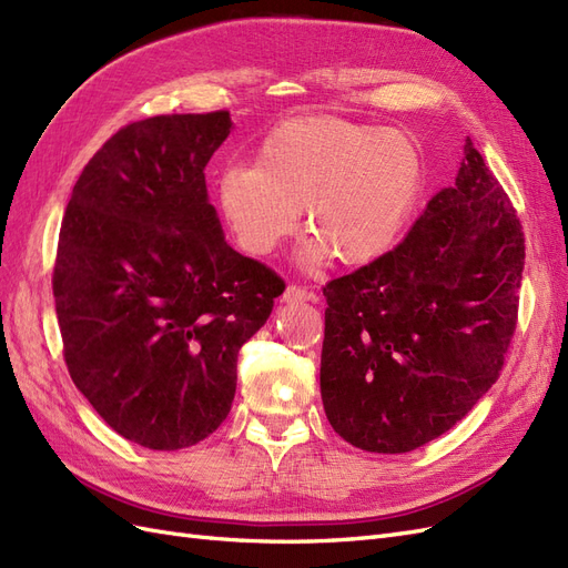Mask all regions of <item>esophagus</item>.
Instances as JSON below:
<instances>
[{
	"label": "esophagus",
	"instance_id": "34e87169",
	"mask_svg": "<svg viewBox=\"0 0 568 568\" xmlns=\"http://www.w3.org/2000/svg\"><path fill=\"white\" fill-rule=\"evenodd\" d=\"M284 303H317L320 296L315 294V291H307L303 286H296V284H288L284 296H282Z\"/></svg>",
	"mask_w": 568,
	"mask_h": 568
}]
</instances>
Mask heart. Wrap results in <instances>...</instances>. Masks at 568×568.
Returning <instances> with one entry per match:
<instances>
[{
  "mask_svg": "<svg viewBox=\"0 0 568 568\" xmlns=\"http://www.w3.org/2000/svg\"><path fill=\"white\" fill-rule=\"evenodd\" d=\"M422 189L417 144L398 130L305 115L284 120L255 149V165H230L215 182L222 220L246 253L267 255L298 225L311 263L379 261L398 239Z\"/></svg>",
  "mask_w": 568,
  "mask_h": 568,
  "instance_id": "obj_1",
  "label": "heart"
}]
</instances>
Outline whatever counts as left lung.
Masks as SVG:
<instances>
[{"label":"left lung","mask_w":568,"mask_h":568,"mask_svg":"<svg viewBox=\"0 0 568 568\" xmlns=\"http://www.w3.org/2000/svg\"><path fill=\"white\" fill-rule=\"evenodd\" d=\"M517 211L467 136L455 184L379 261L322 288L320 388L334 432L367 453H409L484 398L517 329Z\"/></svg>","instance_id":"1"}]
</instances>
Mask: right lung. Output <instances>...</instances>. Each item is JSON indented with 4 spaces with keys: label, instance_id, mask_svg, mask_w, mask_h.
<instances>
[{
    "label": "right lung",
    "instance_id": "add662e5",
    "mask_svg": "<svg viewBox=\"0 0 568 568\" xmlns=\"http://www.w3.org/2000/svg\"><path fill=\"white\" fill-rule=\"evenodd\" d=\"M230 111L120 128L78 178L61 222L54 301L78 390L113 432L180 450L225 422L239 348L284 282L236 253L203 170Z\"/></svg>",
    "mask_w": 568,
    "mask_h": 568
}]
</instances>
